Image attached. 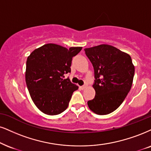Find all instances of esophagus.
<instances>
[{
	"instance_id": "esophagus-1",
	"label": "esophagus",
	"mask_w": 151,
	"mask_h": 151,
	"mask_svg": "<svg viewBox=\"0 0 151 151\" xmlns=\"http://www.w3.org/2000/svg\"><path fill=\"white\" fill-rule=\"evenodd\" d=\"M80 88L81 89V90H85V88H86V86H85V85H83V86H81V87H80Z\"/></svg>"
}]
</instances>
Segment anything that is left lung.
Returning a JSON list of instances; mask_svg holds the SVG:
<instances>
[{
	"label": "left lung",
	"mask_w": 151,
	"mask_h": 151,
	"mask_svg": "<svg viewBox=\"0 0 151 151\" xmlns=\"http://www.w3.org/2000/svg\"><path fill=\"white\" fill-rule=\"evenodd\" d=\"M94 70L95 96L87 101L92 112L107 115L121 105L131 90L134 66L131 57L110 45L85 48Z\"/></svg>",
	"instance_id": "left-lung-1"
}]
</instances>
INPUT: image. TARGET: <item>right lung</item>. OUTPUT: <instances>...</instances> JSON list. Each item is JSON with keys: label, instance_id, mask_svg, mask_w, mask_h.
<instances>
[{"label": "right lung", "instance_id": "1", "mask_svg": "<svg viewBox=\"0 0 151 151\" xmlns=\"http://www.w3.org/2000/svg\"><path fill=\"white\" fill-rule=\"evenodd\" d=\"M82 47L69 49L48 43L34 50L28 57L26 83L36 107L45 114L58 115L67 109L72 94L78 87L64 74L70 72L73 57Z\"/></svg>", "mask_w": 151, "mask_h": 151}]
</instances>
